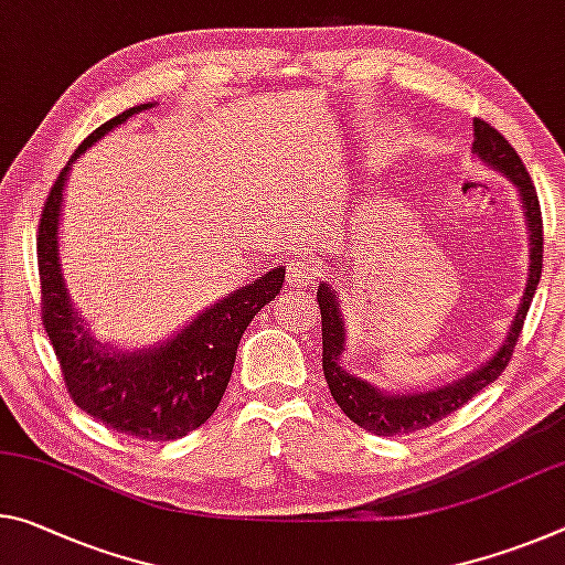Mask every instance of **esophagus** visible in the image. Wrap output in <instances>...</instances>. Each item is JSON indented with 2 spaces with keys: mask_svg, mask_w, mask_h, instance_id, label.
<instances>
[{
  "mask_svg": "<svg viewBox=\"0 0 565 565\" xmlns=\"http://www.w3.org/2000/svg\"><path fill=\"white\" fill-rule=\"evenodd\" d=\"M317 274H319V266L311 262L309 256H297L291 258L289 271H286V281L294 286H307L317 279Z\"/></svg>",
  "mask_w": 565,
  "mask_h": 565,
  "instance_id": "obj_1",
  "label": "esophagus"
}]
</instances>
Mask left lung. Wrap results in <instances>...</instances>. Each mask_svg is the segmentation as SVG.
Listing matches in <instances>:
<instances>
[{
    "mask_svg": "<svg viewBox=\"0 0 565 565\" xmlns=\"http://www.w3.org/2000/svg\"><path fill=\"white\" fill-rule=\"evenodd\" d=\"M472 153L480 160H486L488 166L498 168L500 173L515 183L523 199L527 231H531V274H527L531 279L525 284L521 307L515 311V319L510 324L505 342L492 360H488L472 374H465L462 380L447 384V387H437L433 392H412V395H382L377 387H372V384H366L364 380L354 377V374H349L339 366V354L344 349V324L342 315H339L337 294L331 291L329 284H321L317 289V301L321 309V370H324L329 392L352 423L370 429L374 435H407L440 423L443 417L452 415L462 405H468L490 382H495L515 352L518 337L523 331L533 294L539 289L543 271V216L539 193H535L531 175H527L515 148L490 122L480 118H476Z\"/></svg>",
    "mask_w": 565,
    "mask_h": 565,
    "instance_id": "obj_1",
    "label": "left lung"
}]
</instances>
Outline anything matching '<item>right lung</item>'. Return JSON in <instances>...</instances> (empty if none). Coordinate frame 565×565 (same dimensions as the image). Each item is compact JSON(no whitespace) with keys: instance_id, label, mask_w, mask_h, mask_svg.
<instances>
[{"instance_id":"add662e5","label":"right lung","mask_w":565,"mask_h":565,"mask_svg":"<svg viewBox=\"0 0 565 565\" xmlns=\"http://www.w3.org/2000/svg\"><path fill=\"white\" fill-rule=\"evenodd\" d=\"M150 105L115 115L89 132L60 170L44 201L38 262L42 284V324L55 349L62 380L75 405L97 423L136 440H178L216 412L234 372L236 349L246 327L281 291L286 268L276 266L248 286L205 309L181 334L146 352H115L89 337L85 319L70 303L57 254L62 191L73 160L107 130Z\"/></svg>"}]
</instances>
